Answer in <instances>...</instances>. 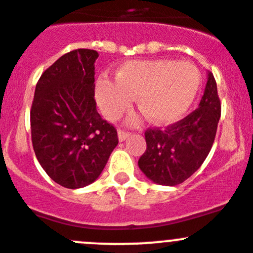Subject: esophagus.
Masks as SVG:
<instances>
[{
    "instance_id": "esophagus-1",
    "label": "esophagus",
    "mask_w": 253,
    "mask_h": 253,
    "mask_svg": "<svg viewBox=\"0 0 253 253\" xmlns=\"http://www.w3.org/2000/svg\"><path fill=\"white\" fill-rule=\"evenodd\" d=\"M117 134H119V141H120V142H124L125 139H126L127 137L129 136L128 132L124 131V129H119V132H117Z\"/></svg>"
}]
</instances>
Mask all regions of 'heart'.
Masks as SVG:
<instances>
[{
	"mask_svg": "<svg viewBox=\"0 0 253 253\" xmlns=\"http://www.w3.org/2000/svg\"><path fill=\"white\" fill-rule=\"evenodd\" d=\"M114 79L100 78L95 85V99L104 116L117 120L137 97L139 112L158 126L183 119L200 89L197 68L171 59L126 61L116 70Z\"/></svg>",
	"mask_w": 253,
	"mask_h": 253,
	"instance_id": "b5f03b06",
	"label": "heart"
}]
</instances>
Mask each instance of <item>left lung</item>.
Masks as SVG:
<instances>
[{
  "mask_svg": "<svg viewBox=\"0 0 253 253\" xmlns=\"http://www.w3.org/2000/svg\"><path fill=\"white\" fill-rule=\"evenodd\" d=\"M221 115L216 82L208 73V82L199 109L166 131L147 129V149L138 167L144 175L159 185L174 186L195 173L207 159L216 134Z\"/></svg>",
  "mask_w": 253,
  "mask_h": 253,
  "instance_id": "8db88e82",
  "label": "left lung"
}]
</instances>
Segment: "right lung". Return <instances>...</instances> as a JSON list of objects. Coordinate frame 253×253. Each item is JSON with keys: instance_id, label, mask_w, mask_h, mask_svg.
<instances>
[{"instance_id": "right-lung-1", "label": "right lung", "mask_w": 253, "mask_h": 253, "mask_svg": "<svg viewBox=\"0 0 253 253\" xmlns=\"http://www.w3.org/2000/svg\"><path fill=\"white\" fill-rule=\"evenodd\" d=\"M97 56L91 49L64 54L42 74L34 91V153L45 173L68 189L94 183L119 143L116 128L96 110Z\"/></svg>"}]
</instances>
